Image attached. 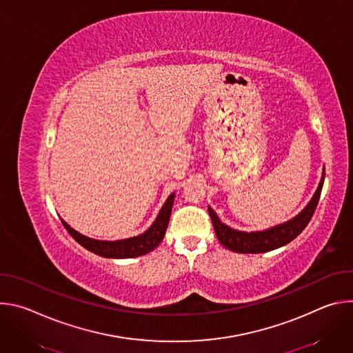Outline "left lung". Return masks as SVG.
I'll use <instances>...</instances> for the list:
<instances>
[{
	"instance_id": "1",
	"label": "left lung",
	"mask_w": 353,
	"mask_h": 353,
	"mask_svg": "<svg viewBox=\"0 0 353 353\" xmlns=\"http://www.w3.org/2000/svg\"><path fill=\"white\" fill-rule=\"evenodd\" d=\"M325 173V172H324ZM324 173L321 177V181L319 184V188L309 203V205L301 211L296 218H293L289 222H285L282 225H278L275 228H271L268 230L263 232H239L234 230L226 225H223L214 210L208 207L210 216L212 219V225L215 229V233L218 236V240L221 244L234 253H251V254H257V253H265V251L275 250L278 247H282L288 243H290L294 237H297L301 232L305 230V228L309 225L317 204L321 195L323 184H324Z\"/></svg>"
}]
</instances>
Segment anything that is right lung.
Segmentation results:
<instances>
[{"mask_svg":"<svg viewBox=\"0 0 353 353\" xmlns=\"http://www.w3.org/2000/svg\"><path fill=\"white\" fill-rule=\"evenodd\" d=\"M173 201H174V194H170L169 198L166 199L163 208L161 210L157 221L154 222V225L150 226L145 233L131 237V239H124V240H117V241L93 240V239H89V237L75 232L64 221H63V225L67 229V232L75 239V241H78L82 247H85L86 250L92 251V253H94L97 256H102L106 259L139 257V256L149 253V251H152L163 240L168 225H169L170 214H172Z\"/></svg>","mask_w":353,"mask_h":353,"instance_id":"right-lung-1","label":"right lung"}]
</instances>
